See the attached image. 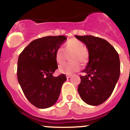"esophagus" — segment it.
I'll return each mask as SVG.
<instances>
[{
  "mask_svg": "<svg viewBox=\"0 0 130 130\" xmlns=\"http://www.w3.org/2000/svg\"><path fill=\"white\" fill-rule=\"evenodd\" d=\"M71 75H70V74H67V75H66V77L67 78H70V77H71Z\"/></svg>",
  "mask_w": 130,
  "mask_h": 130,
  "instance_id": "1",
  "label": "esophagus"
}]
</instances>
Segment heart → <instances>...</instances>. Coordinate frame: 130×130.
<instances>
[{
	"label": "heart",
	"mask_w": 130,
	"mask_h": 130,
	"mask_svg": "<svg viewBox=\"0 0 130 130\" xmlns=\"http://www.w3.org/2000/svg\"><path fill=\"white\" fill-rule=\"evenodd\" d=\"M65 50L68 53H72L70 60L72 61L64 63L58 67V71L64 74H72L78 72L81 69V64L83 65L88 62L89 53L88 50L84 48V45L77 39H70L65 44ZM66 57V53L62 47H58L55 53V58L58 63L63 62Z\"/></svg>",
	"instance_id": "b5f03b06"
}]
</instances>
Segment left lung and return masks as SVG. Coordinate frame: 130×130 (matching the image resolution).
I'll list each match as a JSON object with an SVG mask.
<instances>
[{
    "instance_id": "8db88e82",
    "label": "left lung",
    "mask_w": 130,
    "mask_h": 130,
    "mask_svg": "<svg viewBox=\"0 0 130 130\" xmlns=\"http://www.w3.org/2000/svg\"><path fill=\"white\" fill-rule=\"evenodd\" d=\"M85 43L89 53L77 90L82 100L92 106L102 104L111 95L120 74L118 52L107 41L91 35L75 36Z\"/></svg>"
}]
</instances>
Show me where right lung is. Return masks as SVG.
I'll return each instance as SVG.
<instances>
[{"instance_id":"add662e5","label":"right lung","mask_w":130,"mask_h":130,"mask_svg":"<svg viewBox=\"0 0 130 130\" xmlns=\"http://www.w3.org/2000/svg\"><path fill=\"white\" fill-rule=\"evenodd\" d=\"M67 38L45 36L31 41L20 53L18 61V82L27 100L41 109L51 107L57 102L65 74L53 77L58 68L56 50Z\"/></svg>"}]
</instances>
